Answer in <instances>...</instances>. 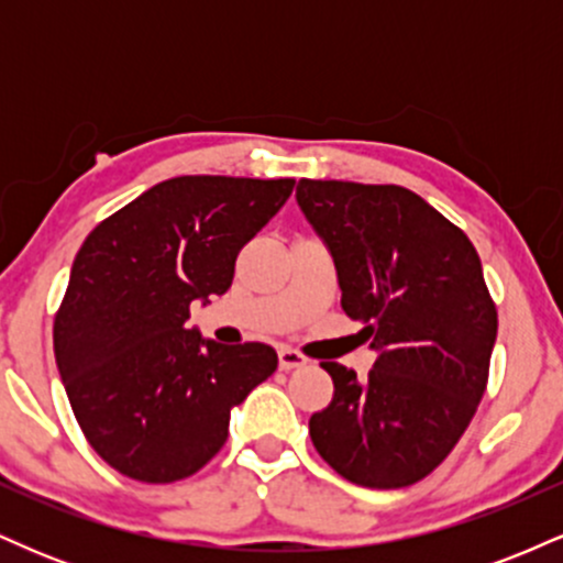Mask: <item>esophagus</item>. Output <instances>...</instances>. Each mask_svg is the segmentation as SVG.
Segmentation results:
<instances>
[{
  "instance_id": "1",
  "label": "esophagus",
  "mask_w": 563,
  "mask_h": 563,
  "mask_svg": "<svg viewBox=\"0 0 563 563\" xmlns=\"http://www.w3.org/2000/svg\"><path fill=\"white\" fill-rule=\"evenodd\" d=\"M277 363H280V371H294V367H301L307 363V357H303L301 352H296V349L283 346L280 352H277Z\"/></svg>"
}]
</instances>
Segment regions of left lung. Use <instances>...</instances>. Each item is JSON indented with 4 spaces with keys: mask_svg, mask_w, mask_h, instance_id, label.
I'll list each match as a JSON object with an SVG mask.
<instances>
[{
    "mask_svg": "<svg viewBox=\"0 0 563 563\" xmlns=\"http://www.w3.org/2000/svg\"><path fill=\"white\" fill-rule=\"evenodd\" d=\"M296 200L331 251L341 307L378 352L365 378L320 363L333 399L309 437L346 482L410 487L450 455L487 389L497 309L479 254L407 187L299 179Z\"/></svg>",
    "mask_w": 563,
    "mask_h": 563,
    "instance_id": "1",
    "label": "left lung"
}]
</instances>
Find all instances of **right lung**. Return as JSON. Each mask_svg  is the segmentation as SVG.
<instances>
[{
	"mask_svg": "<svg viewBox=\"0 0 563 563\" xmlns=\"http://www.w3.org/2000/svg\"><path fill=\"white\" fill-rule=\"evenodd\" d=\"M296 179L174 177L89 232L55 312V363L84 437L147 484L192 476L228 442L230 410L277 367L273 346H222L185 328L222 296L241 249Z\"/></svg>",
	"mask_w": 563,
	"mask_h": 563,
	"instance_id": "obj_1",
	"label": "right lung"
}]
</instances>
